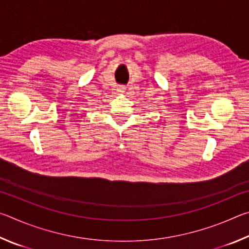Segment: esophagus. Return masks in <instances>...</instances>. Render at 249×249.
Returning <instances> with one entry per match:
<instances>
[{
	"mask_svg": "<svg viewBox=\"0 0 249 249\" xmlns=\"http://www.w3.org/2000/svg\"><path fill=\"white\" fill-rule=\"evenodd\" d=\"M117 90H119L120 93H123V92H125V90H126V87L125 86H120L119 88H117Z\"/></svg>",
	"mask_w": 249,
	"mask_h": 249,
	"instance_id": "1",
	"label": "esophagus"
}]
</instances>
